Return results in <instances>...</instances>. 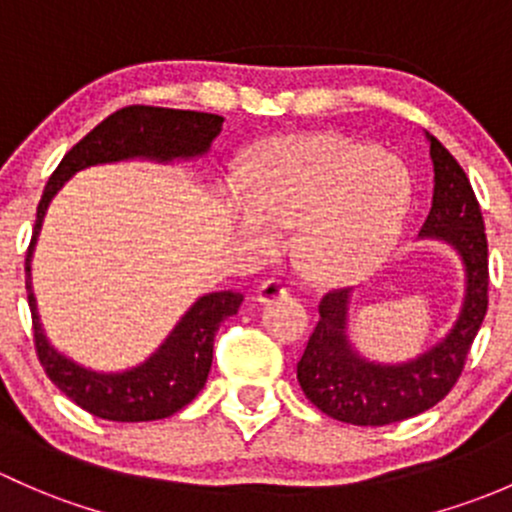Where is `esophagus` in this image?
Here are the masks:
<instances>
[{"label":"esophagus","instance_id":"1","mask_svg":"<svg viewBox=\"0 0 512 512\" xmlns=\"http://www.w3.org/2000/svg\"><path fill=\"white\" fill-rule=\"evenodd\" d=\"M286 295H288V288L283 286V281H278V278H268V281H263L261 286L256 288L258 303H271V300L286 298Z\"/></svg>","mask_w":512,"mask_h":512}]
</instances>
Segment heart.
Instances as JSON below:
<instances>
[{
    "label": "heart",
    "mask_w": 512,
    "mask_h": 512,
    "mask_svg": "<svg viewBox=\"0 0 512 512\" xmlns=\"http://www.w3.org/2000/svg\"><path fill=\"white\" fill-rule=\"evenodd\" d=\"M412 202V177L397 157L337 135L273 142L256 162L251 194L234 212L261 249L298 226V256L318 281H350L382 261Z\"/></svg>",
    "instance_id": "obj_1"
}]
</instances>
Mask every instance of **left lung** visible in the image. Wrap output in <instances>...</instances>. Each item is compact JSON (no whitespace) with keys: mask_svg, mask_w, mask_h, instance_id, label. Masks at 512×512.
I'll return each mask as SVG.
<instances>
[{"mask_svg":"<svg viewBox=\"0 0 512 512\" xmlns=\"http://www.w3.org/2000/svg\"><path fill=\"white\" fill-rule=\"evenodd\" d=\"M434 202L421 236L444 239L466 263V300L444 342L407 365L362 360L345 335L347 288L320 300V320L298 362L305 397L323 414L357 426H384L416 416L451 392L488 310V241L481 204L456 157L434 135Z\"/></svg>","mask_w":512,"mask_h":512,"instance_id":"8db88e82","label":"left lung"}]
</instances>
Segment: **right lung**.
Listing matches in <instances>:
<instances>
[{"mask_svg":"<svg viewBox=\"0 0 512 512\" xmlns=\"http://www.w3.org/2000/svg\"><path fill=\"white\" fill-rule=\"evenodd\" d=\"M221 123H224L221 115L197 113V110L155 108V105L120 108L63 155L41 194L34 234L26 251V293H29L31 325H34V347L46 377L88 414L108 421H155L187 407L202 392L207 374L212 370L214 337L219 325L239 310L244 295L236 291L202 295L179 320L172 335L162 342L160 350L135 370L120 374L83 370L49 345L31 293L29 261L46 207L63 182L83 167L130 160V157L165 162L175 157L204 155L219 135Z\"/></svg>","mask_w":512,"mask_h":512,"instance_id":"1","label":"right lung"}]
</instances>
